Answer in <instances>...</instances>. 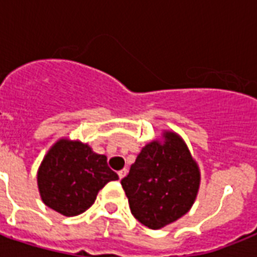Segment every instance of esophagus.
Returning <instances> with one entry per match:
<instances>
[{"label":"esophagus","instance_id":"34e87169","mask_svg":"<svg viewBox=\"0 0 257 257\" xmlns=\"http://www.w3.org/2000/svg\"><path fill=\"white\" fill-rule=\"evenodd\" d=\"M126 173H128V171H126V169H121V171L117 172V175H118V177H120V179H124L125 176H126Z\"/></svg>","mask_w":257,"mask_h":257}]
</instances>
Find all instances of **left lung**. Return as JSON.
Listing matches in <instances>:
<instances>
[{"mask_svg": "<svg viewBox=\"0 0 257 257\" xmlns=\"http://www.w3.org/2000/svg\"><path fill=\"white\" fill-rule=\"evenodd\" d=\"M164 137V144L145 145L121 180L132 215L151 229L185 215L199 191L200 172L187 145L176 133Z\"/></svg>", "mask_w": 257, "mask_h": 257, "instance_id": "obj_1", "label": "left lung"}]
</instances>
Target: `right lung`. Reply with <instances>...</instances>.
Returning <instances> with one entry per match:
<instances>
[{
	"label": "right lung",
	"mask_w": 257,
	"mask_h": 257,
	"mask_svg": "<svg viewBox=\"0 0 257 257\" xmlns=\"http://www.w3.org/2000/svg\"><path fill=\"white\" fill-rule=\"evenodd\" d=\"M117 179L104 155L69 140H60L52 147L37 175L42 201L69 217L85 212L105 184Z\"/></svg>",
	"instance_id": "right-lung-1"
}]
</instances>
